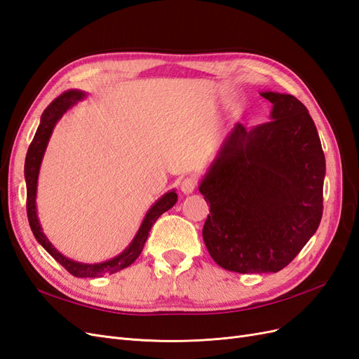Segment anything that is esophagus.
<instances>
[{
	"mask_svg": "<svg viewBox=\"0 0 359 359\" xmlns=\"http://www.w3.org/2000/svg\"><path fill=\"white\" fill-rule=\"evenodd\" d=\"M196 186H198V180L194 177H187V178H184L181 182V190H182V193L189 194L194 189H196Z\"/></svg>",
	"mask_w": 359,
	"mask_h": 359,
	"instance_id": "obj_1",
	"label": "esophagus"
}]
</instances>
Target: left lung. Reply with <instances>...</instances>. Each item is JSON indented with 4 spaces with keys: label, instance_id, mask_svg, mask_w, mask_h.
Listing matches in <instances>:
<instances>
[{
    "label": "left lung",
    "instance_id": "8db88e82",
    "mask_svg": "<svg viewBox=\"0 0 359 359\" xmlns=\"http://www.w3.org/2000/svg\"><path fill=\"white\" fill-rule=\"evenodd\" d=\"M271 121L236 124L201 182L210 202L203 243L217 265L241 274L277 273L318 231L325 156L297 97L262 93Z\"/></svg>",
    "mask_w": 359,
    "mask_h": 359
}]
</instances>
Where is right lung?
I'll return each mask as SVG.
<instances>
[{
  "label": "right lung",
  "instance_id": "add662e5",
  "mask_svg": "<svg viewBox=\"0 0 359 359\" xmlns=\"http://www.w3.org/2000/svg\"><path fill=\"white\" fill-rule=\"evenodd\" d=\"M83 93L81 91H67L61 94L58 99L53 100L41 115V121L37 128V132L34 135V139L29 144L27 158H25V181H27V215H28V222L32 233H34L36 240L45 247L46 252L57 260L58 264H61L64 268H66L69 273L74 277H102L104 274H114L119 269H124L128 265H132L135 260L139 257V255L142 253V248L145 245L147 238L149 235L151 227L156 223L158 217L170 210L173 205H175L178 196L175 191H169L163 196L160 201H157L153 208H151L144 219L142 226L135 236V240L132 241L124 252L107 260V262L103 264H95V265H85L74 262V260H70L67 257H64L61 253H58L53 245L48 241V238L45 233L41 232V227L37 219V211H36V191H37V178H39V169H40V163L43 158V154H45V149L48 145V140L50 137V133L53 127H55L58 119L66 114L73 104L78 103L79 100L83 99Z\"/></svg>",
  "mask_w": 359,
  "mask_h": 359
}]
</instances>
